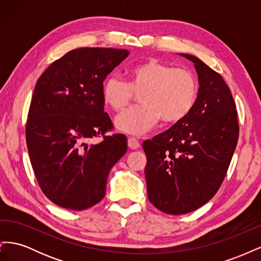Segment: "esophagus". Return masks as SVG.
I'll return each instance as SVG.
<instances>
[{"instance_id": "esophagus-1", "label": "esophagus", "mask_w": 261, "mask_h": 261, "mask_svg": "<svg viewBox=\"0 0 261 261\" xmlns=\"http://www.w3.org/2000/svg\"><path fill=\"white\" fill-rule=\"evenodd\" d=\"M127 144H128V147L130 149H137V148L140 147V143L135 137H128Z\"/></svg>"}]
</instances>
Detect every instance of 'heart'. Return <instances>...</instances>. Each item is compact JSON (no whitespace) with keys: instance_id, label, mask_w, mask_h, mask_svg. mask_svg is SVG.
I'll return each mask as SVG.
<instances>
[{"instance_id":"1","label":"heart","mask_w":261,"mask_h":261,"mask_svg":"<svg viewBox=\"0 0 261 261\" xmlns=\"http://www.w3.org/2000/svg\"><path fill=\"white\" fill-rule=\"evenodd\" d=\"M129 83L116 75L109 76L102 86L106 103L116 112L127 108L139 94L140 106L115 118V126L130 135H143L155 124L177 123L185 118L198 96V82L191 70L174 68L154 59L129 69Z\"/></svg>"}]
</instances>
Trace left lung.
<instances>
[{
	"label": "left lung",
	"mask_w": 261,
	"mask_h": 261,
	"mask_svg": "<svg viewBox=\"0 0 261 261\" xmlns=\"http://www.w3.org/2000/svg\"><path fill=\"white\" fill-rule=\"evenodd\" d=\"M199 89L183 120L143 144L148 199L168 215L207 203L222 184L239 139L236 106L222 76L194 55Z\"/></svg>",
	"instance_id": "8db88e82"
}]
</instances>
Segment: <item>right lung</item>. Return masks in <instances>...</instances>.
Here are the masks:
<instances>
[{
  "label": "right lung",
  "mask_w": 261,
  "mask_h": 261,
  "mask_svg": "<svg viewBox=\"0 0 261 261\" xmlns=\"http://www.w3.org/2000/svg\"><path fill=\"white\" fill-rule=\"evenodd\" d=\"M124 49L80 48L54 61L36 84L26 125L31 165L43 194L69 210L106 195L110 171L127 150L125 135L105 112L106 77L128 57ZM94 137L104 140L88 144Z\"/></svg>",
  "instance_id": "1"
}]
</instances>
